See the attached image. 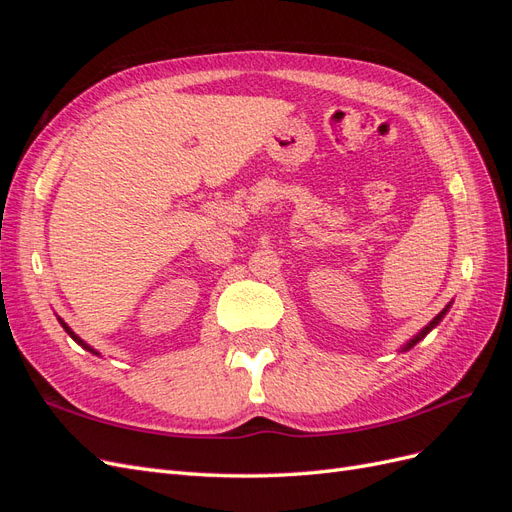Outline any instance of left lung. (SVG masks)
<instances>
[{"label":"left lung","mask_w":512,"mask_h":512,"mask_svg":"<svg viewBox=\"0 0 512 512\" xmlns=\"http://www.w3.org/2000/svg\"><path fill=\"white\" fill-rule=\"evenodd\" d=\"M451 305H453V303H448V305H446V307L442 309V312H440V314H438L436 318H433V320H431V322L427 324V327H423V329H421V331H418V333H416V335H414L412 339H408V342H406L404 346H401V348H399V352H408L410 348H414V346H416L418 342H421V339H425V337H427V333H429V331H433V329H436V327H438V324L442 322V318L446 316V312H448V309H451Z\"/></svg>","instance_id":"8db88e82"}]
</instances>
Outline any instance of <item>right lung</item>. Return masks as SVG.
<instances>
[{
  "instance_id": "add662e5",
  "label": "right lung",
  "mask_w": 512,
  "mask_h": 512,
  "mask_svg": "<svg viewBox=\"0 0 512 512\" xmlns=\"http://www.w3.org/2000/svg\"><path fill=\"white\" fill-rule=\"evenodd\" d=\"M57 320H59V324H61V327H64V331H66V333H68V335H70V337H72V339H74V342H76V344H79V346H83V348H85V350H87V352H91V354H96V356H100V352H98V350H96V348H91V346H89V344H85V342H83V339H81V337H79V335H76V333H74V331H72V329H70V327H68V324H66V322H64V320H61V318H59V316H57Z\"/></svg>"
}]
</instances>
